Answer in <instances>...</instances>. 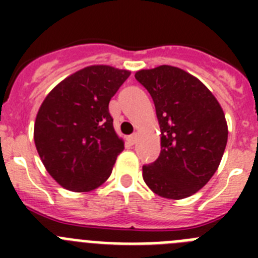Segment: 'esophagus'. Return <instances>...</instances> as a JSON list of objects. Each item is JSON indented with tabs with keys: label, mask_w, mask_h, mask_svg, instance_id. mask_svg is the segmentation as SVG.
Here are the masks:
<instances>
[{
	"label": "esophagus",
	"mask_w": 258,
	"mask_h": 258,
	"mask_svg": "<svg viewBox=\"0 0 258 258\" xmlns=\"http://www.w3.org/2000/svg\"><path fill=\"white\" fill-rule=\"evenodd\" d=\"M127 141H129L131 145H134L137 142V134H132V136L127 137Z\"/></svg>",
	"instance_id": "obj_1"
}]
</instances>
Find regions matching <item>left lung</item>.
<instances>
[{
    "mask_svg": "<svg viewBox=\"0 0 258 258\" xmlns=\"http://www.w3.org/2000/svg\"><path fill=\"white\" fill-rule=\"evenodd\" d=\"M136 79L151 95L161 131L160 155L143 165V179L165 199L191 197L220 165L227 143L225 113L208 88L181 68L142 70Z\"/></svg>",
    "mask_w": 258,
    "mask_h": 258,
    "instance_id": "left-lung-1",
    "label": "left lung"
}]
</instances>
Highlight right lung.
<instances>
[{"label": "right lung", "mask_w": 258, "mask_h": 258, "mask_svg": "<svg viewBox=\"0 0 258 258\" xmlns=\"http://www.w3.org/2000/svg\"><path fill=\"white\" fill-rule=\"evenodd\" d=\"M129 75L90 66L63 80L41 104L36 149L49 174L67 190L92 191L111 175L124 142L115 133L108 104Z\"/></svg>", "instance_id": "1"}]
</instances>
